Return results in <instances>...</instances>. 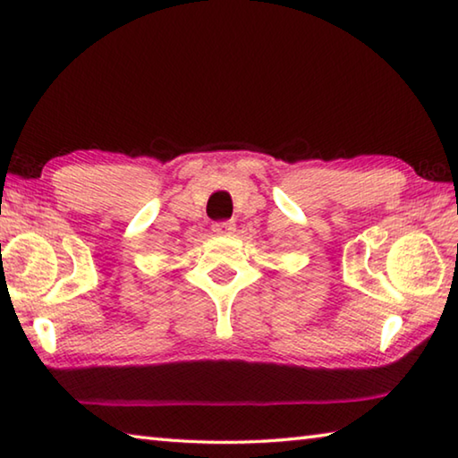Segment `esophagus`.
Instances as JSON below:
<instances>
[{"instance_id": "esophagus-1", "label": "esophagus", "mask_w": 458, "mask_h": 458, "mask_svg": "<svg viewBox=\"0 0 458 458\" xmlns=\"http://www.w3.org/2000/svg\"><path fill=\"white\" fill-rule=\"evenodd\" d=\"M234 228H236V224L230 222V220L216 222L214 226H212V230L216 232V234H232V232H234Z\"/></svg>"}]
</instances>
